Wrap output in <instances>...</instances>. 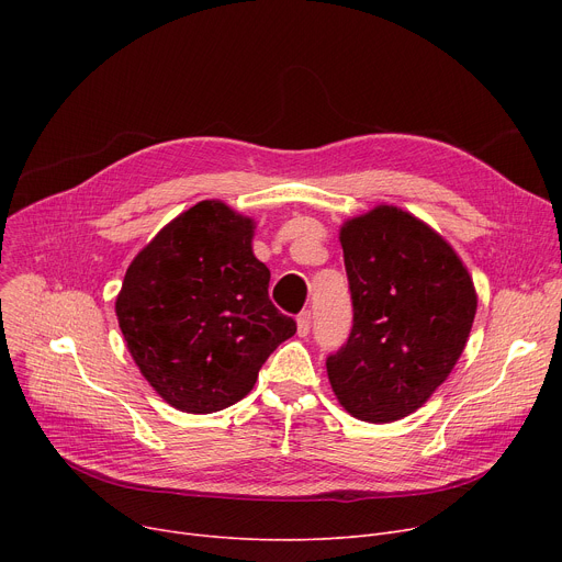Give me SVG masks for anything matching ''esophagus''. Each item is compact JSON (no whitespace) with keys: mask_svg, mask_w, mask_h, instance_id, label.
Segmentation results:
<instances>
[{"mask_svg":"<svg viewBox=\"0 0 562 562\" xmlns=\"http://www.w3.org/2000/svg\"><path fill=\"white\" fill-rule=\"evenodd\" d=\"M296 323H299V335H301V337H307V335H310V326H312V312H310V310L301 312L299 318H296Z\"/></svg>","mask_w":562,"mask_h":562,"instance_id":"34e87169","label":"esophagus"}]
</instances>
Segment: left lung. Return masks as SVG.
Listing matches in <instances>:
<instances>
[{
  "label": "left lung",
  "instance_id": "8db88e82",
  "mask_svg": "<svg viewBox=\"0 0 562 562\" xmlns=\"http://www.w3.org/2000/svg\"><path fill=\"white\" fill-rule=\"evenodd\" d=\"M352 299L348 341L326 360L339 403L369 424L419 409L449 378L476 316V289L456 250L398 206L341 225Z\"/></svg>",
  "mask_w": 562,
  "mask_h": 562
}]
</instances>
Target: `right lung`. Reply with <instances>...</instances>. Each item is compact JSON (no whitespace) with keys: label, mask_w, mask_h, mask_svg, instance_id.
Listing matches in <instances>:
<instances>
[{"label":"right lung","mask_w":562,"mask_h":562,"mask_svg":"<svg viewBox=\"0 0 562 562\" xmlns=\"http://www.w3.org/2000/svg\"><path fill=\"white\" fill-rule=\"evenodd\" d=\"M255 223L221 200L172 218L130 263L117 326L143 378L172 407L210 415L255 387L296 321L269 299Z\"/></svg>","instance_id":"1"}]
</instances>
